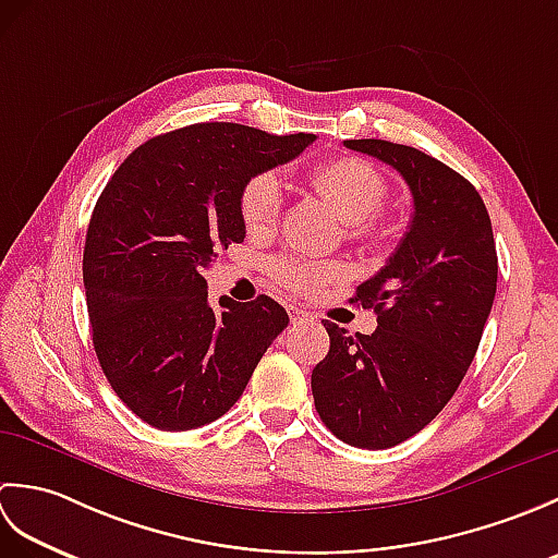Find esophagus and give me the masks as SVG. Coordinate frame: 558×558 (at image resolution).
I'll return each instance as SVG.
<instances>
[{
	"label": "esophagus",
	"mask_w": 558,
	"mask_h": 558,
	"mask_svg": "<svg viewBox=\"0 0 558 558\" xmlns=\"http://www.w3.org/2000/svg\"><path fill=\"white\" fill-rule=\"evenodd\" d=\"M290 322L294 324V326H302V324H312L314 322V314H310V312H304L302 306H290Z\"/></svg>",
	"instance_id": "34e87169"
}]
</instances>
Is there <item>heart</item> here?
I'll use <instances>...</instances> for the list:
<instances>
[{
    "mask_svg": "<svg viewBox=\"0 0 558 558\" xmlns=\"http://www.w3.org/2000/svg\"><path fill=\"white\" fill-rule=\"evenodd\" d=\"M310 182L322 194L338 216L350 225L354 240H378L376 213L388 198L384 174L372 162L360 158H333L310 172ZM282 208V182L276 172H258L242 186L240 216L252 234H264L276 228ZM270 272L282 288L310 294L326 282L348 276V270L336 260H306L280 256L270 264Z\"/></svg>",
    "mask_w": 558,
    "mask_h": 558,
    "instance_id": "b5f03b06",
    "label": "heart"
}]
</instances>
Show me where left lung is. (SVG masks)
Instances as JSON below:
<instances>
[{
  "instance_id": "1",
  "label": "left lung",
  "mask_w": 558,
  "mask_h": 558,
  "mask_svg": "<svg viewBox=\"0 0 558 558\" xmlns=\"http://www.w3.org/2000/svg\"><path fill=\"white\" fill-rule=\"evenodd\" d=\"M398 170L412 222L386 266L350 302L374 306L372 336L326 322L330 350L312 372L318 417L340 441L381 450L422 432L475 360L496 294V244L477 189L426 153L345 141Z\"/></svg>"
}]
</instances>
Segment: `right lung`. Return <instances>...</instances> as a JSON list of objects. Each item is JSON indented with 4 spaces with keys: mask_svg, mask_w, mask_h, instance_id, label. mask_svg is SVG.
<instances>
[{
    "mask_svg": "<svg viewBox=\"0 0 558 558\" xmlns=\"http://www.w3.org/2000/svg\"><path fill=\"white\" fill-rule=\"evenodd\" d=\"M314 138L192 124L138 146L102 189L83 246L93 348L114 393L156 429L222 417L288 328L268 294L213 310L204 272L244 242L242 186Z\"/></svg>",
    "mask_w": 558,
    "mask_h": 558,
    "instance_id": "obj_1",
    "label": "right lung"
}]
</instances>
